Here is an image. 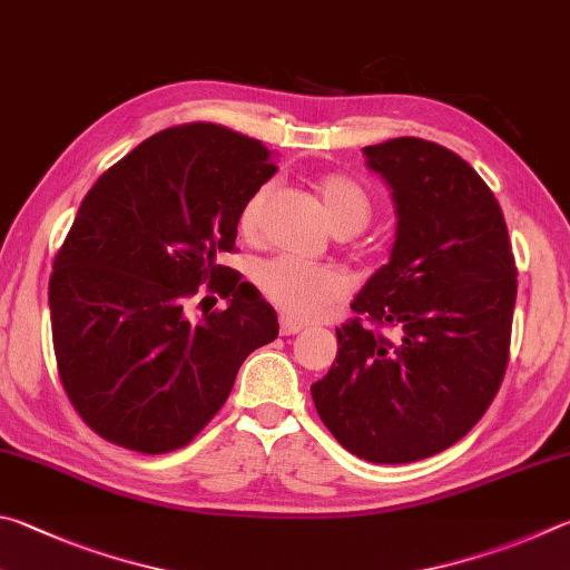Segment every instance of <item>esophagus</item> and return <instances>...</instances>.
Segmentation results:
<instances>
[{
    "instance_id": "esophagus-1",
    "label": "esophagus",
    "mask_w": 570,
    "mask_h": 570,
    "mask_svg": "<svg viewBox=\"0 0 570 570\" xmlns=\"http://www.w3.org/2000/svg\"><path fill=\"white\" fill-rule=\"evenodd\" d=\"M278 331H282V336H294L298 331H304V324H298V321L282 316L278 318Z\"/></svg>"
}]
</instances>
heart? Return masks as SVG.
<instances>
[{
    "label": "heart",
    "mask_w": 570,
    "mask_h": 570,
    "mask_svg": "<svg viewBox=\"0 0 570 570\" xmlns=\"http://www.w3.org/2000/svg\"><path fill=\"white\" fill-rule=\"evenodd\" d=\"M324 212L334 229H364L371 219V196L346 174H326L318 181ZM272 196V184L258 186L239 214V229L254 236L262 226L264 206ZM256 286L286 316L312 321L324 316L348 294V278L336 266L298 262L294 256H274L256 268Z\"/></svg>",
    "instance_id": "1"
}]
</instances>
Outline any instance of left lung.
<instances>
[{
	"label": "left lung",
	"mask_w": 570,
	"mask_h": 570,
	"mask_svg": "<svg viewBox=\"0 0 570 570\" xmlns=\"http://www.w3.org/2000/svg\"><path fill=\"white\" fill-rule=\"evenodd\" d=\"M396 204L389 264L336 328L338 354L312 386L346 451L411 463L453 446L491 406L509 364L515 262L503 212L459 154L399 137L364 147ZM393 325L389 342L360 321Z\"/></svg>",
	"instance_id": "obj_1"
}]
</instances>
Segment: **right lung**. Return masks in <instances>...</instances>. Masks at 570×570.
Segmentation results:
<instances>
[{"label":"right lung","instance_id":"obj_1","mask_svg":"<svg viewBox=\"0 0 570 570\" xmlns=\"http://www.w3.org/2000/svg\"><path fill=\"white\" fill-rule=\"evenodd\" d=\"M262 141L194 121L154 134L81 202L49 278L61 386L91 431L139 453L186 446L239 366L278 334L276 312L229 266L239 214L274 177ZM206 283L224 313L185 316Z\"/></svg>","mask_w":570,"mask_h":570}]
</instances>
